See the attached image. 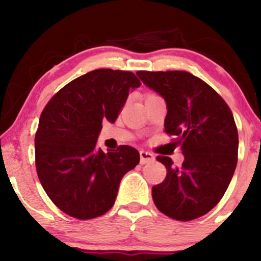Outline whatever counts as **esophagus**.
I'll use <instances>...</instances> for the list:
<instances>
[{
	"label": "esophagus",
	"mask_w": 261,
	"mask_h": 261,
	"mask_svg": "<svg viewBox=\"0 0 261 261\" xmlns=\"http://www.w3.org/2000/svg\"><path fill=\"white\" fill-rule=\"evenodd\" d=\"M153 160H154L153 153H151V152H148V151H140V162H141V164L149 163V162H152Z\"/></svg>",
	"instance_id": "1"
}]
</instances>
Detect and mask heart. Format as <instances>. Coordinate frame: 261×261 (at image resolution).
<instances>
[{
  "label": "heart",
  "instance_id": "b5f03b06",
  "mask_svg": "<svg viewBox=\"0 0 261 261\" xmlns=\"http://www.w3.org/2000/svg\"><path fill=\"white\" fill-rule=\"evenodd\" d=\"M148 95H149V94H148Z\"/></svg>",
  "mask_w": 261,
  "mask_h": 261
}]
</instances>
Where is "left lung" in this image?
<instances>
[{
    "instance_id": "8db88e82",
    "label": "left lung",
    "mask_w": 261,
    "mask_h": 261,
    "mask_svg": "<svg viewBox=\"0 0 261 261\" xmlns=\"http://www.w3.org/2000/svg\"><path fill=\"white\" fill-rule=\"evenodd\" d=\"M146 86L167 103L164 131L175 136L181 167L158 155L167 175L152 188L154 205L176 221L203 216L226 193L238 160V131L229 107L218 93L187 71H139Z\"/></svg>"
}]
</instances>
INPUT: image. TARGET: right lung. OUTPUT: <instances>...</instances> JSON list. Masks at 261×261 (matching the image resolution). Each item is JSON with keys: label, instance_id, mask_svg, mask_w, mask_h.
<instances>
[{"label": "right lung", "instance_id": "obj_1", "mask_svg": "<svg viewBox=\"0 0 261 261\" xmlns=\"http://www.w3.org/2000/svg\"><path fill=\"white\" fill-rule=\"evenodd\" d=\"M141 86L130 71L99 68L80 76L47 101L35 134V167L45 193L62 212L91 220L109 211L122 176L140 153L122 145L95 148L103 120L114 122L128 92Z\"/></svg>", "mask_w": 261, "mask_h": 261}]
</instances>
